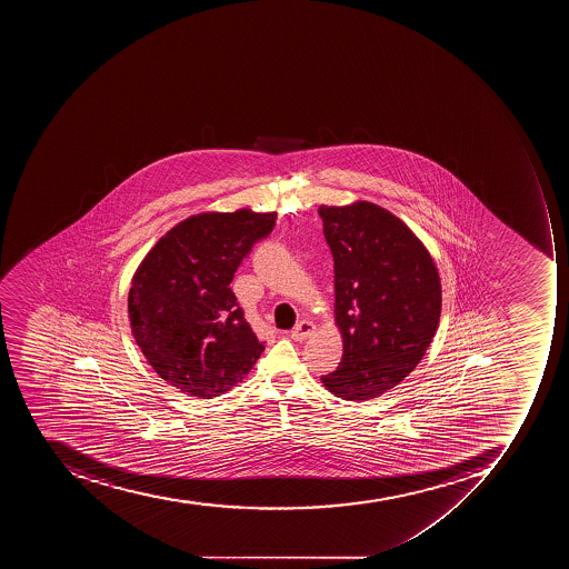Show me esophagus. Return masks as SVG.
Instances as JSON below:
<instances>
[{"label": "esophagus", "instance_id": "obj_1", "mask_svg": "<svg viewBox=\"0 0 569 569\" xmlns=\"http://www.w3.org/2000/svg\"><path fill=\"white\" fill-rule=\"evenodd\" d=\"M315 326L313 322H309V320H300L297 323L296 329L291 331V338L296 341H305L308 340L309 336L313 335Z\"/></svg>", "mask_w": 569, "mask_h": 569}]
</instances>
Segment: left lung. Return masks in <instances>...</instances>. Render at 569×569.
I'll return each instance as SVG.
<instances>
[{"instance_id": "8db88e82", "label": "left lung", "mask_w": 569, "mask_h": 569, "mask_svg": "<svg viewBox=\"0 0 569 569\" xmlns=\"http://www.w3.org/2000/svg\"><path fill=\"white\" fill-rule=\"evenodd\" d=\"M335 261V315L343 336L340 367L322 376L345 400H367L415 370L438 329V269L411 229L385 208L359 201L320 207Z\"/></svg>"}]
</instances>
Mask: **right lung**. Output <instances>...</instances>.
Returning a JSON list of instances; mask_svg holds the SVG:
<instances>
[{"instance_id":"add662e5","label":"right lung","mask_w":569,"mask_h":569,"mask_svg":"<svg viewBox=\"0 0 569 569\" xmlns=\"http://www.w3.org/2000/svg\"><path fill=\"white\" fill-rule=\"evenodd\" d=\"M276 213H201L158 240L131 279V332L161 379L198 399L231 390L263 352L229 288Z\"/></svg>"}]
</instances>
